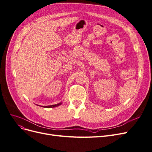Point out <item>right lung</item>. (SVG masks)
I'll return each mask as SVG.
<instances>
[{
  "label": "right lung",
  "instance_id": "add662e5",
  "mask_svg": "<svg viewBox=\"0 0 152 152\" xmlns=\"http://www.w3.org/2000/svg\"><path fill=\"white\" fill-rule=\"evenodd\" d=\"M62 104V102H60V103H58L57 104H55V105H47V106H42L43 107H45V108H53V107H57L58 106V105H60Z\"/></svg>",
  "mask_w": 152,
  "mask_h": 152
}]
</instances>
